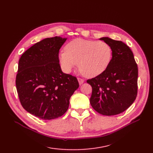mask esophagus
Segmentation results:
<instances>
[{
  "instance_id": "1",
  "label": "esophagus",
  "mask_w": 153,
  "mask_h": 153,
  "mask_svg": "<svg viewBox=\"0 0 153 153\" xmlns=\"http://www.w3.org/2000/svg\"><path fill=\"white\" fill-rule=\"evenodd\" d=\"M77 80H78V82H79V85L83 84L84 83V81H85V80L83 79H82V78H79V77L77 78Z\"/></svg>"
}]
</instances>
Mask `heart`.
I'll return each mask as SVG.
<instances>
[{"mask_svg": "<svg viewBox=\"0 0 153 153\" xmlns=\"http://www.w3.org/2000/svg\"><path fill=\"white\" fill-rule=\"evenodd\" d=\"M112 56V49L107 42L76 39L60 51L58 61L62 72L66 74H70L78 65L85 76L94 77L107 70Z\"/></svg>", "mask_w": 153, "mask_h": 153, "instance_id": "obj_1", "label": "heart"}]
</instances>
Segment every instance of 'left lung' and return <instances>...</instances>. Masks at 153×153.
Here are the masks:
<instances>
[{
  "instance_id": "1",
  "label": "left lung",
  "mask_w": 153,
  "mask_h": 153,
  "mask_svg": "<svg viewBox=\"0 0 153 153\" xmlns=\"http://www.w3.org/2000/svg\"><path fill=\"white\" fill-rule=\"evenodd\" d=\"M111 46L112 57L107 70L87 80L92 88L90 102L100 114H120L131 106L138 92V66L130 48L108 37L100 39Z\"/></svg>"
}]
</instances>
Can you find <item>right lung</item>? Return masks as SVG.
I'll return each instance as SVG.
<instances>
[{
  "label": "right lung",
  "mask_w": 153,
  "mask_h": 153,
  "mask_svg": "<svg viewBox=\"0 0 153 153\" xmlns=\"http://www.w3.org/2000/svg\"><path fill=\"white\" fill-rule=\"evenodd\" d=\"M67 38H46L22 53L19 61L16 87L22 107L39 118L63 115L70 97L79 87L77 78L62 72L58 54Z\"/></svg>",
  "instance_id": "1"
}]
</instances>
